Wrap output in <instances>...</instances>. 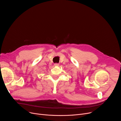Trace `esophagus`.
I'll list each match as a JSON object with an SVG mask.
<instances>
[{
	"mask_svg": "<svg viewBox=\"0 0 121 121\" xmlns=\"http://www.w3.org/2000/svg\"><path fill=\"white\" fill-rule=\"evenodd\" d=\"M54 65L55 66H58L59 65V64H57V63H56L54 64Z\"/></svg>",
	"mask_w": 121,
	"mask_h": 121,
	"instance_id": "1",
	"label": "esophagus"
}]
</instances>
